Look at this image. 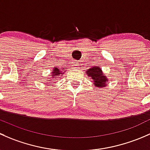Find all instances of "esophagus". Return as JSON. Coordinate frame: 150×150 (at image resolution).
Masks as SVG:
<instances>
[{
    "label": "esophagus",
    "mask_w": 150,
    "mask_h": 150,
    "mask_svg": "<svg viewBox=\"0 0 150 150\" xmlns=\"http://www.w3.org/2000/svg\"><path fill=\"white\" fill-rule=\"evenodd\" d=\"M78 64L79 63H75V65H74V66H75V68L76 69H77V66H78ZM74 68V69H75Z\"/></svg>",
    "instance_id": "1"
}]
</instances>
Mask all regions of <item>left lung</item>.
<instances>
[{
  "label": "left lung",
  "mask_w": 150,
  "mask_h": 150,
  "mask_svg": "<svg viewBox=\"0 0 150 150\" xmlns=\"http://www.w3.org/2000/svg\"><path fill=\"white\" fill-rule=\"evenodd\" d=\"M86 75L90 77L92 80L93 84L98 87H105L108 81V77L103 74L101 69L98 66H94L90 68L86 71Z\"/></svg>",
  "instance_id": "1"
}]
</instances>
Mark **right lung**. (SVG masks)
Here are the masks:
<instances>
[{
  "label": "right lung",
  "instance_id": "add662e5",
  "mask_svg": "<svg viewBox=\"0 0 150 150\" xmlns=\"http://www.w3.org/2000/svg\"><path fill=\"white\" fill-rule=\"evenodd\" d=\"M61 72H62V71L61 70V69H58L57 67L54 68V69L52 70L51 75H50L51 79H50V80H48L49 81L48 84H50V81H53L54 80H55V79L58 78L57 76H61V74H62L63 73H61Z\"/></svg>",
  "mask_w": 150,
  "mask_h": 150
}]
</instances>
